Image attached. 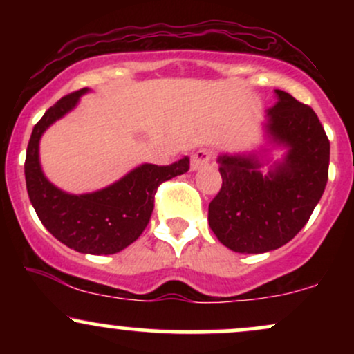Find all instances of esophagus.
<instances>
[{"mask_svg":"<svg viewBox=\"0 0 354 354\" xmlns=\"http://www.w3.org/2000/svg\"><path fill=\"white\" fill-rule=\"evenodd\" d=\"M213 158V151L208 148H200L191 154V169H200L206 166Z\"/></svg>","mask_w":354,"mask_h":354,"instance_id":"esophagus-1","label":"esophagus"}]
</instances>
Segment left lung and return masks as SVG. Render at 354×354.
<instances>
[{"mask_svg":"<svg viewBox=\"0 0 354 354\" xmlns=\"http://www.w3.org/2000/svg\"><path fill=\"white\" fill-rule=\"evenodd\" d=\"M265 129L271 143L288 149L268 174L258 154L218 156L221 189L208 208L216 238L236 253L258 254L286 245L310 219L323 196L330 140L318 116L290 93L274 89Z\"/></svg>","mask_w":354,"mask_h":354,"instance_id":"1","label":"left lung"}]
</instances>
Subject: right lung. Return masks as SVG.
<instances>
[{
	"label": "right lung",
	"mask_w": 354,
	"mask_h": 354,
	"mask_svg": "<svg viewBox=\"0 0 354 354\" xmlns=\"http://www.w3.org/2000/svg\"><path fill=\"white\" fill-rule=\"evenodd\" d=\"M86 91L63 96L35 124L24 161L26 189L39 221L58 241L78 253L115 254L140 238L151 218L158 186L188 171L189 160L185 156L169 166L145 163L95 193L70 194L56 188L39 165V140Z\"/></svg>",
	"instance_id": "obj_1"
}]
</instances>
